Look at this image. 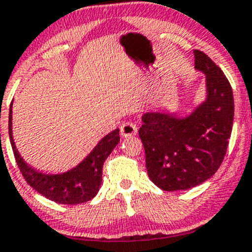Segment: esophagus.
Returning a JSON list of instances; mask_svg holds the SVG:
<instances>
[{"instance_id": "1", "label": "esophagus", "mask_w": 252, "mask_h": 252, "mask_svg": "<svg viewBox=\"0 0 252 252\" xmlns=\"http://www.w3.org/2000/svg\"><path fill=\"white\" fill-rule=\"evenodd\" d=\"M137 133H138V128H137V126L133 123H124L123 126H121V134H122V137H124V138L135 135Z\"/></svg>"}]
</instances>
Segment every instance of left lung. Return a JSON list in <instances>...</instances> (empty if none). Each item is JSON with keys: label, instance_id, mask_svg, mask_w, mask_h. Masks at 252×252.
<instances>
[{"label": "left lung", "instance_id": "left-lung-1", "mask_svg": "<svg viewBox=\"0 0 252 252\" xmlns=\"http://www.w3.org/2000/svg\"><path fill=\"white\" fill-rule=\"evenodd\" d=\"M195 67L206 74L208 99L188 118L147 113L139 137L152 182L165 191L187 190L216 173L226 154L234 122V97L222 70L195 49Z\"/></svg>", "mask_w": 252, "mask_h": 252}]
</instances>
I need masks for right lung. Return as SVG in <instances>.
Masks as SVG:
<instances>
[{"label":"right lung","mask_w":252,"mask_h":252,"mask_svg":"<svg viewBox=\"0 0 252 252\" xmlns=\"http://www.w3.org/2000/svg\"><path fill=\"white\" fill-rule=\"evenodd\" d=\"M8 133L16 163L27 184L49 200L64 205L86 203L97 195L102 184L103 164L121 140L119 129H115L98 143L78 166L60 175H46L28 166L16 149L12 138V104L9 107Z\"/></svg>","instance_id":"1"}]
</instances>
